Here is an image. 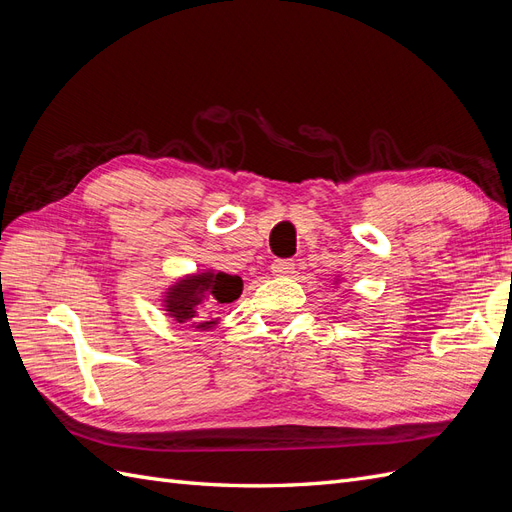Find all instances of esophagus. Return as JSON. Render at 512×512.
Wrapping results in <instances>:
<instances>
[{"label":"esophagus","mask_w":512,"mask_h":512,"mask_svg":"<svg viewBox=\"0 0 512 512\" xmlns=\"http://www.w3.org/2000/svg\"><path fill=\"white\" fill-rule=\"evenodd\" d=\"M271 273L275 277H288L294 273V262L292 260H275L271 265Z\"/></svg>","instance_id":"1"}]
</instances>
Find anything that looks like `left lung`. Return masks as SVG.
<instances>
[{
  "label": "left lung",
  "instance_id": "left-lung-1",
  "mask_svg": "<svg viewBox=\"0 0 512 512\" xmlns=\"http://www.w3.org/2000/svg\"><path fill=\"white\" fill-rule=\"evenodd\" d=\"M335 284H339V280H335Z\"/></svg>",
  "mask_w": 512,
  "mask_h": 512
}]
</instances>
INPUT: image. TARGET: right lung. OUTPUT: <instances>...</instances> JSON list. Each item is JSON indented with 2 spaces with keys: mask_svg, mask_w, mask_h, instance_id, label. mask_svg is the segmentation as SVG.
<instances>
[{
  "mask_svg": "<svg viewBox=\"0 0 512 512\" xmlns=\"http://www.w3.org/2000/svg\"><path fill=\"white\" fill-rule=\"evenodd\" d=\"M243 280L215 269L185 273L162 292V312L175 322L196 331H211L220 324L211 312L218 305L232 303L241 297Z\"/></svg>",
  "mask_w": 512,
  "mask_h": 512,
  "instance_id": "1",
  "label": "right lung"
}]
</instances>
